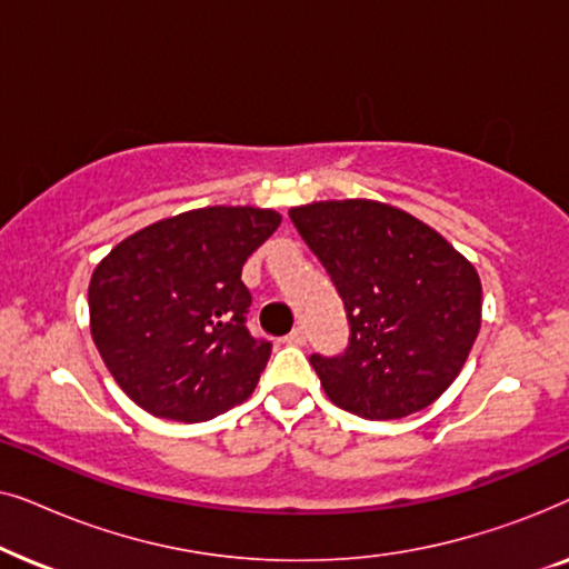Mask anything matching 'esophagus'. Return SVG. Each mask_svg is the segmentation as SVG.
Instances as JSON below:
<instances>
[{"label":"esophagus","instance_id":"34e87169","mask_svg":"<svg viewBox=\"0 0 569 569\" xmlns=\"http://www.w3.org/2000/svg\"><path fill=\"white\" fill-rule=\"evenodd\" d=\"M287 345H292V347H306V341H308V331L302 329V326H298V329H292L290 333H287Z\"/></svg>","mask_w":569,"mask_h":569}]
</instances>
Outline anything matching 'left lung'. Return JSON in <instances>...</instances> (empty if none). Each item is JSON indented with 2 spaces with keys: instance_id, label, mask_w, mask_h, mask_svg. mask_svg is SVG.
<instances>
[{
  "instance_id": "obj_1",
  "label": "left lung",
  "mask_w": 569,
  "mask_h": 569,
  "mask_svg": "<svg viewBox=\"0 0 569 569\" xmlns=\"http://www.w3.org/2000/svg\"><path fill=\"white\" fill-rule=\"evenodd\" d=\"M349 321L339 357H310L337 407L365 419H401L453 383L481 326L473 263L438 230L372 199L290 209Z\"/></svg>"
}]
</instances>
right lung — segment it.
Masks as SVG:
<instances>
[{"mask_svg": "<svg viewBox=\"0 0 569 569\" xmlns=\"http://www.w3.org/2000/svg\"><path fill=\"white\" fill-rule=\"evenodd\" d=\"M279 222L274 209H191L137 230L98 263L90 333L137 407L207 422L253 393L271 345L246 329L240 271Z\"/></svg>", "mask_w": 569, "mask_h": 569, "instance_id": "add662e5", "label": "right lung"}]
</instances>
